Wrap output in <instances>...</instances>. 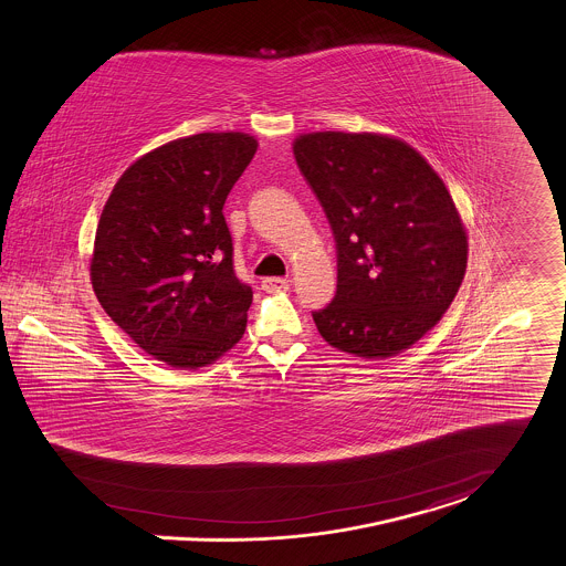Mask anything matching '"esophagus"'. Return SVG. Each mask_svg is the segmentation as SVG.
Masks as SVG:
<instances>
[{"label": "esophagus", "instance_id": "esophagus-1", "mask_svg": "<svg viewBox=\"0 0 566 566\" xmlns=\"http://www.w3.org/2000/svg\"><path fill=\"white\" fill-rule=\"evenodd\" d=\"M290 279H281V276H268L261 281V290L263 292H283V290H290Z\"/></svg>", "mask_w": 566, "mask_h": 566}]
</instances>
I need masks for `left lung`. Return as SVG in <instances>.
Listing matches in <instances>:
<instances>
[{"mask_svg": "<svg viewBox=\"0 0 566 566\" xmlns=\"http://www.w3.org/2000/svg\"><path fill=\"white\" fill-rule=\"evenodd\" d=\"M294 157L337 249L335 298L313 311L319 335L363 359L400 355L463 283L467 233L446 184L411 145L382 134H303Z\"/></svg>", "mask_w": 566, "mask_h": 566, "instance_id": "8db88e82", "label": "left lung"}]
</instances>
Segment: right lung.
<instances>
[{
  "label": "right lung",
  "instance_id": "1",
  "mask_svg": "<svg viewBox=\"0 0 566 566\" xmlns=\"http://www.w3.org/2000/svg\"><path fill=\"white\" fill-rule=\"evenodd\" d=\"M255 151L240 132L172 140L136 159L103 207L91 259L97 301L170 367H206L247 331L253 290L235 276L222 207Z\"/></svg>",
  "mask_w": 566,
  "mask_h": 566
}]
</instances>
